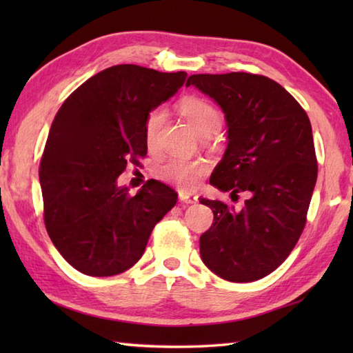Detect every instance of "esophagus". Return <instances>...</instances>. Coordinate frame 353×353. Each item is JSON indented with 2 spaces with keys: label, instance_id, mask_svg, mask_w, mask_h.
I'll return each mask as SVG.
<instances>
[{
  "label": "esophagus",
  "instance_id": "esophagus-1",
  "mask_svg": "<svg viewBox=\"0 0 353 353\" xmlns=\"http://www.w3.org/2000/svg\"><path fill=\"white\" fill-rule=\"evenodd\" d=\"M179 199H181V200L183 201V203H186V205H192V203H196V201H197V196H196V194L183 192V191L179 192Z\"/></svg>",
  "mask_w": 353,
  "mask_h": 353
}]
</instances>
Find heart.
<instances>
[{
    "label": "heart",
    "instance_id": "1",
    "mask_svg": "<svg viewBox=\"0 0 353 353\" xmlns=\"http://www.w3.org/2000/svg\"><path fill=\"white\" fill-rule=\"evenodd\" d=\"M179 114H181L191 129L199 137H208L220 129L223 117L211 101L201 97H188L179 103ZM165 124V112L154 109L148 112L144 121V141L148 152H156L157 138ZM209 165L205 159H171L157 170V177L163 182L174 183L181 188L190 190L199 183L201 177L206 174Z\"/></svg>",
    "mask_w": 353,
    "mask_h": 353
}]
</instances>
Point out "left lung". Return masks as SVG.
<instances>
[{
  "label": "left lung",
  "instance_id": "obj_1",
  "mask_svg": "<svg viewBox=\"0 0 353 353\" xmlns=\"http://www.w3.org/2000/svg\"><path fill=\"white\" fill-rule=\"evenodd\" d=\"M190 85L219 103L228 121V150L209 182L232 200L249 194L243 208L200 199L214 212L200 256L226 281L262 279L305 229L319 171L310 118L287 89L259 74H194Z\"/></svg>",
  "mask_w": 353,
  "mask_h": 353
}]
</instances>
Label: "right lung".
Returning <instances> with one entry per match:
<instances>
[{"mask_svg": "<svg viewBox=\"0 0 353 353\" xmlns=\"http://www.w3.org/2000/svg\"><path fill=\"white\" fill-rule=\"evenodd\" d=\"M115 65L80 85L57 110L41 157L43 223L59 253L80 273L114 276L133 267L177 192L148 181L137 196L118 177L145 157L144 121L186 80Z\"/></svg>", "mask_w": 353, "mask_h": 353, "instance_id": "1", "label": "right lung"}]
</instances>
